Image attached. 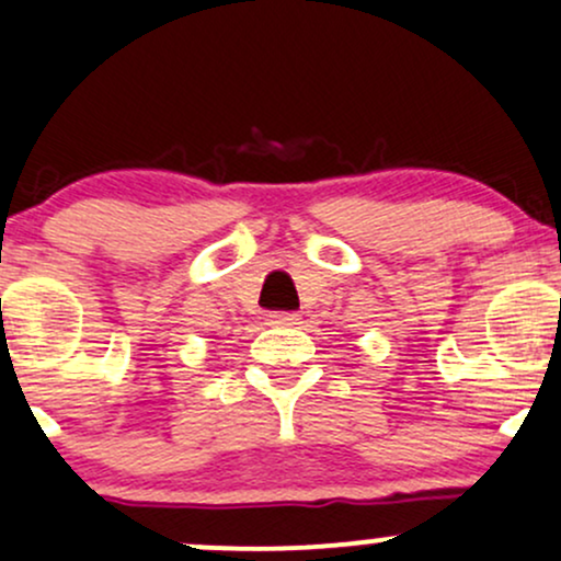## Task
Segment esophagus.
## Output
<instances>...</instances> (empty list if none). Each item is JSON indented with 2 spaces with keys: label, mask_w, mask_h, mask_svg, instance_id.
I'll return each mask as SVG.
<instances>
[{
  "label": "esophagus",
  "mask_w": 561,
  "mask_h": 561,
  "mask_svg": "<svg viewBox=\"0 0 561 561\" xmlns=\"http://www.w3.org/2000/svg\"><path fill=\"white\" fill-rule=\"evenodd\" d=\"M266 321L272 327H295V324H300L298 313H268Z\"/></svg>",
  "instance_id": "obj_1"
}]
</instances>
